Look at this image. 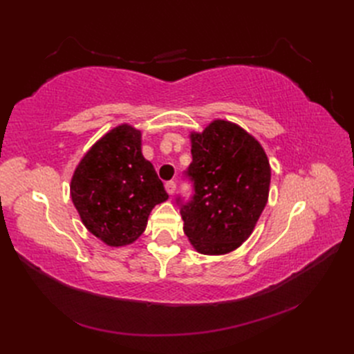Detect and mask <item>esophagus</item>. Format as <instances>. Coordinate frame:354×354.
I'll return each instance as SVG.
<instances>
[{"instance_id": "34e87169", "label": "esophagus", "mask_w": 354, "mask_h": 354, "mask_svg": "<svg viewBox=\"0 0 354 354\" xmlns=\"http://www.w3.org/2000/svg\"><path fill=\"white\" fill-rule=\"evenodd\" d=\"M165 190L168 195H173L176 192V183L174 181H168V183H165Z\"/></svg>"}]
</instances>
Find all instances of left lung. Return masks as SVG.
<instances>
[{
	"label": "left lung",
	"instance_id": "obj_1",
	"mask_svg": "<svg viewBox=\"0 0 354 354\" xmlns=\"http://www.w3.org/2000/svg\"><path fill=\"white\" fill-rule=\"evenodd\" d=\"M189 138L195 195L181 207L183 230L199 254H229L251 236L269 199V158L252 134L227 120Z\"/></svg>",
	"mask_w": 354,
	"mask_h": 354
}]
</instances>
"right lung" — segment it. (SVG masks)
Listing matches in <instances>:
<instances>
[{"label":"right lung","instance_id":"right-lung-1","mask_svg":"<svg viewBox=\"0 0 354 354\" xmlns=\"http://www.w3.org/2000/svg\"><path fill=\"white\" fill-rule=\"evenodd\" d=\"M71 198L87 230L120 248L142 236L149 214L168 195L142 153V131L124 122L81 158L71 178Z\"/></svg>","mask_w":354,"mask_h":354}]
</instances>
